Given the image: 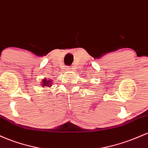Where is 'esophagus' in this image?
I'll use <instances>...</instances> for the list:
<instances>
[{
	"instance_id": "1",
	"label": "esophagus",
	"mask_w": 148,
	"mask_h": 148,
	"mask_svg": "<svg viewBox=\"0 0 148 148\" xmlns=\"http://www.w3.org/2000/svg\"><path fill=\"white\" fill-rule=\"evenodd\" d=\"M67 69L68 70H71V71H72V70L74 69V68H73V66H70V67L67 68Z\"/></svg>"
}]
</instances>
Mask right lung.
Masks as SVG:
<instances>
[{
  "label": "right lung",
  "mask_w": 148,
  "mask_h": 148,
  "mask_svg": "<svg viewBox=\"0 0 148 148\" xmlns=\"http://www.w3.org/2000/svg\"><path fill=\"white\" fill-rule=\"evenodd\" d=\"M42 87H51L52 86V81L50 80H47L46 79H43L42 80Z\"/></svg>",
  "instance_id": "add662e5"
}]
</instances>
